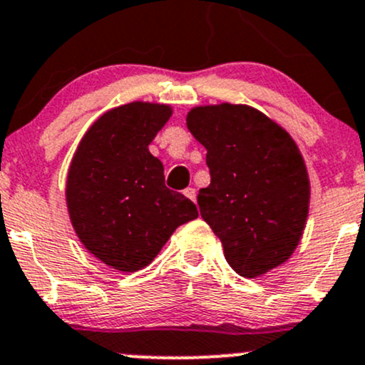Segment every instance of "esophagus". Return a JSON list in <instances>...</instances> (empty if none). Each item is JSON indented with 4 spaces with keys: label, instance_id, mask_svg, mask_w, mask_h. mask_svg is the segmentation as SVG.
<instances>
[{
    "label": "esophagus",
    "instance_id": "1",
    "mask_svg": "<svg viewBox=\"0 0 365 365\" xmlns=\"http://www.w3.org/2000/svg\"><path fill=\"white\" fill-rule=\"evenodd\" d=\"M183 194H185V197H189L190 201H195V189H192V187H189V189H185L183 190Z\"/></svg>",
    "mask_w": 365,
    "mask_h": 365
}]
</instances>
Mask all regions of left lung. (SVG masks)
Returning <instances> with one entry per match:
<instances>
[{
	"mask_svg": "<svg viewBox=\"0 0 365 365\" xmlns=\"http://www.w3.org/2000/svg\"><path fill=\"white\" fill-rule=\"evenodd\" d=\"M187 128L207 150L211 183L197 204L228 265L246 279L284 265L310 207V178L293 137L246 103L192 107Z\"/></svg>",
	"mask_w": 365,
	"mask_h": 365,
	"instance_id": "1",
	"label": "left lung"
}]
</instances>
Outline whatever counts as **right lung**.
Masks as SVG:
<instances>
[{"label":"right lung","instance_id":"right-lung-1","mask_svg":"<svg viewBox=\"0 0 365 365\" xmlns=\"http://www.w3.org/2000/svg\"><path fill=\"white\" fill-rule=\"evenodd\" d=\"M170 103H124L103 112L83 135L66 178L72 228L88 253L118 272L145 268L195 204L164 185L149 145L170 121Z\"/></svg>","mask_w":365,"mask_h":365}]
</instances>
